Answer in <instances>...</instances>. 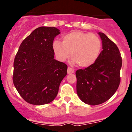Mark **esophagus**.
<instances>
[{
    "mask_svg": "<svg viewBox=\"0 0 132 132\" xmlns=\"http://www.w3.org/2000/svg\"><path fill=\"white\" fill-rule=\"evenodd\" d=\"M75 72V70H74L73 69H72V68L68 67V74H72Z\"/></svg>",
    "mask_w": 132,
    "mask_h": 132,
    "instance_id": "34e87169",
    "label": "esophagus"
}]
</instances>
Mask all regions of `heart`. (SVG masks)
Returning a JSON list of instances; mask_svg holds the SVG:
<instances>
[{
	"mask_svg": "<svg viewBox=\"0 0 132 132\" xmlns=\"http://www.w3.org/2000/svg\"><path fill=\"white\" fill-rule=\"evenodd\" d=\"M101 46L98 36L81 31H71L63 36L62 43L55 41L53 44L54 54L59 61H66L71 53V63L82 68L89 67L97 61Z\"/></svg>",
	"mask_w": 132,
	"mask_h": 132,
	"instance_id": "heart-1",
	"label": "heart"
}]
</instances>
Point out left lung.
I'll use <instances>...</instances> for the list:
<instances>
[{"label": "left lung", "mask_w": 132, "mask_h": 132, "mask_svg": "<svg viewBox=\"0 0 132 132\" xmlns=\"http://www.w3.org/2000/svg\"><path fill=\"white\" fill-rule=\"evenodd\" d=\"M102 51L92 66L76 72V91L83 102L99 105L109 100L119 87L122 57L119 48L104 33L99 32Z\"/></svg>", "instance_id": "left-lung-1"}]
</instances>
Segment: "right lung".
<instances>
[{
    "label": "right lung",
    "instance_id": "right-lung-1",
    "mask_svg": "<svg viewBox=\"0 0 132 132\" xmlns=\"http://www.w3.org/2000/svg\"><path fill=\"white\" fill-rule=\"evenodd\" d=\"M60 33L55 27H38L19 47L13 63V82L19 94L29 104L52 102L67 75V65L54 59L53 43Z\"/></svg>",
    "mask_w": 132,
    "mask_h": 132
}]
</instances>
